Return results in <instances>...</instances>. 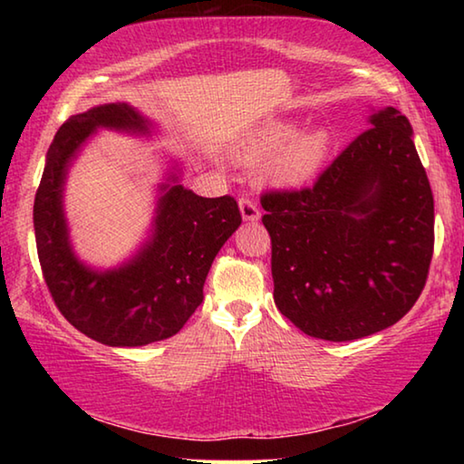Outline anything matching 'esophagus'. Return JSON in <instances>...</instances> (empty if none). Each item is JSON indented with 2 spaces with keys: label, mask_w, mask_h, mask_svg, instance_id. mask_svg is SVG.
<instances>
[{
  "label": "esophagus",
  "mask_w": 464,
  "mask_h": 464,
  "mask_svg": "<svg viewBox=\"0 0 464 464\" xmlns=\"http://www.w3.org/2000/svg\"><path fill=\"white\" fill-rule=\"evenodd\" d=\"M239 210H241V218L246 223H254V221H260V210H257L256 202H251L247 198H241L239 200Z\"/></svg>",
  "instance_id": "34e87169"
}]
</instances>
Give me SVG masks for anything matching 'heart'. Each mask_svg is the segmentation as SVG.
<instances>
[{
    "mask_svg": "<svg viewBox=\"0 0 464 464\" xmlns=\"http://www.w3.org/2000/svg\"><path fill=\"white\" fill-rule=\"evenodd\" d=\"M335 140L329 129L303 127L295 121L272 119L235 140L233 153L246 166L260 168V182L276 190H303L324 174Z\"/></svg>",
    "mask_w": 464,
    "mask_h": 464,
    "instance_id": "b5f03b06",
    "label": "heart"
}]
</instances>
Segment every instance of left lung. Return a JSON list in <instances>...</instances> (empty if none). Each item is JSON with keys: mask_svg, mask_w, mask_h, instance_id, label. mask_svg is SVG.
Instances as JSON below:
<instances>
[{"mask_svg": "<svg viewBox=\"0 0 464 464\" xmlns=\"http://www.w3.org/2000/svg\"><path fill=\"white\" fill-rule=\"evenodd\" d=\"M301 192L262 198L272 237L274 303L311 337L350 342L397 324L428 278L434 196L397 108Z\"/></svg>", "mask_w": 464, "mask_h": 464, "instance_id": "1", "label": "left lung"}]
</instances>
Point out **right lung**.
<instances>
[{
	"label": "right lung",
	"instance_id": "1",
	"mask_svg": "<svg viewBox=\"0 0 464 464\" xmlns=\"http://www.w3.org/2000/svg\"><path fill=\"white\" fill-rule=\"evenodd\" d=\"M98 130L135 139L160 127L127 102L75 114L57 130L34 198L38 260L59 311L92 340L137 348L176 335L202 303V286L225 241L239 229L231 196L204 198L182 184L184 166L163 155L151 225L121 264L98 268L77 256L65 215V186L77 157Z\"/></svg>",
	"mask_w": 464,
	"mask_h": 464
}]
</instances>
